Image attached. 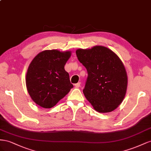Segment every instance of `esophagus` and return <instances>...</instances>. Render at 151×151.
<instances>
[{
    "instance_id": "esophagus-1",
    "label": "esophagus",
    "mask_w": 151,
    "mask_h": 151,
    "mask_svg": "<svg viewBox=\"0 0 151 151\" xmlns=\"http://www.w3.org/2000/svg\"><path fill=\"white\" fill-rule=\"evenodd\" d=\"M80 84H81V83H80V82H79V83H76V84L75 85V87H76V88H79V87H80Z\"/></svg>"
}]
</instances>
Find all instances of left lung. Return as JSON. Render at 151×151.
<instances>
[{"label": "left lung", "instance_id": "8db88e82", "mask_svg": "<svg viewBox=\"0 0 151 151\" xmlns=\"http://www.w3.org/2000/svg\"><path fill=\"white\" fill-rule=\"evenodd\" d=\"M76 54L88 73L83 90L86 99L99 113L116 109L124 99L128 84L121 59L114 52L101 45L77 49Z\"/></svg>", "mask_w": 151, "mask_h": 151}]
</instances>
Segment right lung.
Here are the masks:
<instances>
[{
  "mask_svg": "<svg viewBox=\"0 0 151 151\" xmlns=\"http://www.w3.org/2000/svg\"><path fill=\"white\" fill-rule=\"evenodd\" d=\"M71 55V51L46 50L32 60L26 76V85L37 105L51 108L73 87L68 73L64 70Z\"/></svg>",
  "mask_w": 151,
  "mask_h": 151,
  "instance_id": "obj_1",
  "label": "right lung"
}]
</instances>
